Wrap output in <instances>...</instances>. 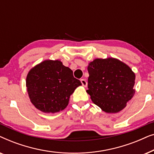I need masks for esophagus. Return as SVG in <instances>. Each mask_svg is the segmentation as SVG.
Returning a JSON list of instances; mask_svg holds the SVG:
<instances>
[{"label": "esophagus", "instance_id": "34e87169", "mask_svg": "<svg viewBox=\"0 0 154 154\" xmlns=\"http://www.w3.org/2000/svg\"><path fill=\"white\" fill-rule=\"evenodd\" d=\"M81 82L82 85H83V86H84V87H86V86H87L88 83H87V81H86V80L81 79Z\"/></svg>", "mask_w": 154, "mask_h": 154}]
</instances>
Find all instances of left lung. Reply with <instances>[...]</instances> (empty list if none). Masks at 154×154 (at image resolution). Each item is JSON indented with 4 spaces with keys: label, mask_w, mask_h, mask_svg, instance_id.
<instances>
[{
    "label": "left lung",
    "mask_w": 154,
    "mask_h": 154,
    "mask_svg": "<svg viewBox=\"0 0 154 154\" xmlns=\"http://www.w3.org/2000/svg\"><path fill=\"white\" fill-rule=\"evenodd\" d=\"M87 92L94 104L106 113L123 109L134 94L135 75L131 69L113 58L96 59L88 67Z\"/></svg>",
    "instance_id": "obj_1"
}]
</instances>
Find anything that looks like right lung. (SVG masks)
<instances>
[{
	"instance_id": "right-lung-1",
	"label": "right lung",
	"mask_w": 154,
	"mask_h": 154,
	"mask_svg": "<svg viewBox=\"0 0 154 154\" xmlns=\"http://www.w3.org/2000/svg\"><path fill=\"white\" fill-rule=\"evenodd\" d=\"M26 87L32 104L45 113L64 110L69 97L81 83L60 61L46 60L29 71Z\"/></svg>"
}]
</instances>
